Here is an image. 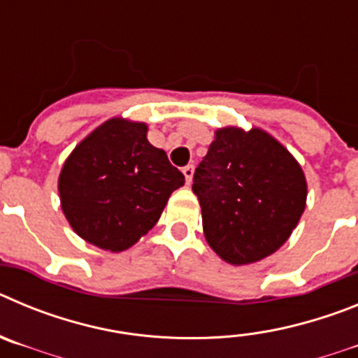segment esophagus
I'll use <instances>...</instances> for the list:
<instances>
[{"mask_svg":"<svg viewBox=\"0 0 358 358\" xmlns=\"http://www.w3.org/2000/svg\"><path fill=\"white\" fill-rule=\"evenodd\" d=\"M194 172H195L194 164H186L185 169H182V173H185V177H186V185H192V179H194Z\"/></svg>","mask_w":358,"mask_h":358,"instance_id":"34e87169","label":"esophagus"}]
</instances>
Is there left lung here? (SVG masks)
I'll return each mask as SVG.
<instances>
[{"label":"left lung","mask_w":358,"mask_h":358,"mask_svg":"<svg viewBox=\"0 0 358 358\" xmlns=\"http://www.w3.org/2000/svg\"><path fill=\"white\" fill-rule=\"evenodd\" d=\"M210 248L233 265L255 264L289 240L306 204L301 166L262 129L224 127L194 173Z\"/></svg>","instance_id":"8db88e82"}]
</instances>
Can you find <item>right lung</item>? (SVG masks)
Wrapping results in <instances>:
<instances>
[{"label":"right lung","instance_id":"obj_1","mask_svg":"<svg viewBox=\"0 0 358 358\" xmlns=\"http://www.w3.org/2000/svg\"><path fill=\"white\" fill-rule=\"evenodd\" d=\"M147 125L110 118L69 154L59 176L61 206L85 242L120 252L156 226L173 189L185 185Z\"/></svg>","mask_w":358,"mask_h":358}]
</instances>
